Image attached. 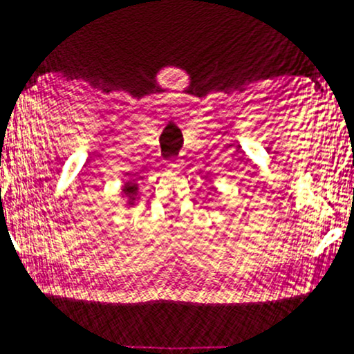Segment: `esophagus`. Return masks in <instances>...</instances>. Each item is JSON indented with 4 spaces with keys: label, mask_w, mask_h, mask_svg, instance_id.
<instances>
[{
    "label": "esophagus",
    "mask_w": 354,
    "mask_h": 354,
    "mask_svg": "<svg viewBox=\"0 0 354 354\" xmlns=\"http://www.w3.org/2000/svg\"><path fill=\"white\" fill-rule=\"evenodd\" d=\"M178 167V160H170L169 163H167V169L169 170H176Z\"/></svg>",
    "instance_id": "esophagus-1"
}]
</instances>
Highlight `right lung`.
Listing matches in <instances>:
<instances>
[{
    "label": "right lung",
    "instance_id": "obj_1",
    "mask_svg": "<svg viewBox=\"0 0 354 354\" xmlns=\"http://www.w3.org/2000/svg\"><path fill=\"white\" fill-rule=\"evenodd\" d=\"M136 192V187L135 185H128V187H124V194H128V196H131V194Z\"/></svg>",
    "mask_w": 354,
    "mask_h": 354
}]
</instances>
